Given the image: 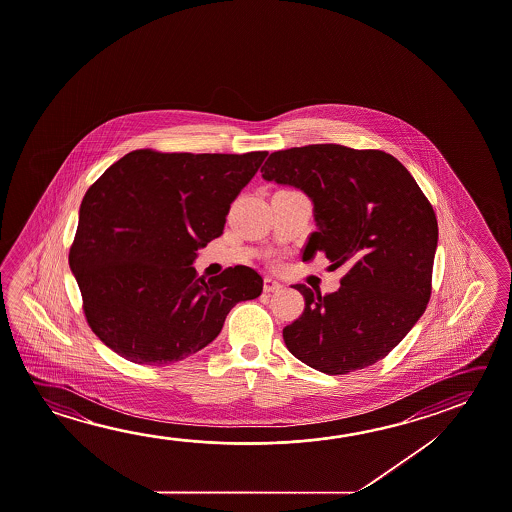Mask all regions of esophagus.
Here are the masks:
<instances>
[{
	"label": "esophagus",
	"instance_id": "obj_1",
	"mask_svg": "<svg viewBox=\"0 0 512 512\" xmlns=\"http://www.w3.org/2000/svg\"><path fill=\"white\" fill-rule=\"evenodd\" d=\"M282 289H284V285L280 284L275 278H264V291H266V293H278V291H282Z\"/></svg>",
	"mask_w": 512,
	"mask_h": 512
}]
</instances>
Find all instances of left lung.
<instances>
[{"label": "left lung", "mask_w": 512, "mask_h": 512, "mask_svg": "<svg viewBox=\"0 0 512 512\" xmlns=\"http://www.w3.org/2000/svg\"><path fill=\"white\" fill-rule=\"evenodd\" d=\"M262 178L291 185L314 205L303 262L325 253L346 266L336 293L305 298L284 328L287 350L310 368L344 375L384 359L427 309L437 248L436 212L402 162L386 151L309 144L275 151Z\"/></svg>", "instance_id": "left-lung-1"}]
</instances>
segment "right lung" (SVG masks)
I'll return each mask as SVG.
<instances>
[{
  "label": "right lung",
  "instance_id": "add662e5",
  "mask_svg": "<svg viewBox=\"0 0 512 512\" xmlns=\"http://www.w3.org/2000/svg\"><path fill=\"white\" fill-rule=\"evenodd\" d=\"M266 155L135 150L89 187L69 268L110 350L148 366L182 361L218 337L235 303L260 296L255 269L205 280L193 262Z\"/></svg>",
  "mask_w": 512,
  "mask_h": 512
}]
</instances>
